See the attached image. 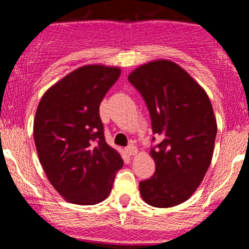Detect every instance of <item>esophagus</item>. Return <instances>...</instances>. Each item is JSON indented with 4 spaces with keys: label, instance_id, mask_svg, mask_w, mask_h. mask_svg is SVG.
I'll list each match as a JSON object with an SVG mask.
<instances>
[{
    "label": "esophagus",
    "instance_id": "34e87169",
    "mask_svg": "<svg viewBox=\"0 0 249 249\" xmlns=\"http://www.w3.org/2000/svg\"><path fill=\"white\" fill-rule=\"evenodd\" d=\"M125 150H126V153L129 155H136L137 154V152H139V150H137V148L135 147V145H129V147H126L125 148Z\"/></svg>",
    "mask_w": 249,
    "mask_h": 249
}]
</instances>
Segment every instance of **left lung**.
I'll return each instance as SVG.
<instances>
[{"mask_svg":"<svg viewBox=\"0 0 249 249\" xmlns=\"http://www.w3.org/2000/svg\"><path fill=\"white\" fill-rule=\"evenodd\" d=\"M144 99L159 144L150 148L155 173L140 183L148 205L173 207L201 184L212 161L217 120L205 90L170 60H155L127 77ZM155 141V137H153Z\"/></svg>","mask_w":249,"mask_h":249,"instance_id":"left-lung-1","label":"left lung"}]
</instances>
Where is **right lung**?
Wrapping results in <instances>:
<instances>
[{
    "label": "right lung",
    "mask_w": 249,
    "mask_h": 249,
    "mask_svg": "<svg viewBox=\"0 0 249 249\" xmlns=\"http://www.w3.org/2000/svg\"><path fill=\"white\" fill-rule=\"evenodd\" d=\"M120 73L119 67L85 65L50 87L37 107L34 139L39 162L53 187L71 203L107 199L124 164L105 140L99 112Z\"/></svg>",
    "instance_id": "right-lung-1"
}]
</instances>
